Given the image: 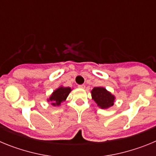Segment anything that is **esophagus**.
<instances>
[{
    "mask_svg": "<svg viewBox=\"0 0 156 156\" xmlns=\"http://www.w3.org/2000/svg\"><path fill=\"white\" fill-rule=\"evenodd\" d=\"M78 87H79V88H81V89H84V88H85V85H84V84L78 85Z\"/></svg>",
    "mask_w": 156,
    "mask_h": 156,
    "instance_id": "1",
    "label": "esophagus"
}]
</instances>
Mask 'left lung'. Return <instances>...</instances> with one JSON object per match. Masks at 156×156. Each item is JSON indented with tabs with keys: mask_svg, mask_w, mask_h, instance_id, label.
Segmentation results:
<instances>
[{
	"mask_svg": "<svg viewBox=\"0 0 156 156\" xmlns=\"http://www.w3.org/2000/svg\"><path fill=\"white\" fill-rule=\"evenodd\" d=\"M92 99L94 101L98 107L102 109H106L114 105L115 96L102 87H94L91 90Z\"/></svg>",
	"mask_w": 156,
	"mask_h": 156,
	"instance_id": "1",
	"label": "left lung"
}]
</instances>
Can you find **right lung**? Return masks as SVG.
<instances>
[{
	"mask_svg": "<svg viewBox=\"0 0 156 156\" xmlns=\"http://www.w3.org/2000/svg\"><path fill=\"white\" fill-rule=\"evenodd\" d=\"M71 90L72 89L70 87H65L62 86L59 87L55 90H54L50 98L48 99V101L51 102L53 106L61 105V103L66 100Z\"/></svg>",
	"mask_w": 156,
	"mask_h": 156,
	"instance_id": "right-lung-1",
	"label": "right lung"
}]
</instances>
